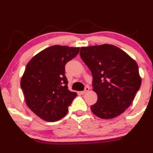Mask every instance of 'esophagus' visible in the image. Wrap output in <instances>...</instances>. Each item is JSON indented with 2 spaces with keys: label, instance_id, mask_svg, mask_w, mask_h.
Here are the masks:
<instances>
[{
  "label": "esophagus",
  "instance_id": "34e87169",
  "mask_svg": "<svg viewBox=\"0 0 153 153\" xmlns=\"http://www.w3.org/2000/svg\"><path fill=\"white\" fill-rule=\"evenodd\" d=\"M88 90H89V88H88V87H86V88H85V90H84V91H82V92H81V94H86V93L87 92H88Z\"/></svg>",
  "mask_w": 153,
  "mask_h": 153
}]
</instances>
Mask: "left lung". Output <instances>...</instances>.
Wrapping results in <instances>:
<instances>
[{"mask_svg": "<svg viewBox=\"0 0 153 153\" xmlns=\"http://www.w3.org/2000/svg\"><path fill=\"white\" fill-rule=\"evenodd\" d=\"M79 55L91 71L98 100L91 106L97 117L109 120L123 113L132 103L141 85L136 62L112 45L81 47Z\"/></svg>", "mask_w": 153, "mask_h": 153, "instance_id": "8db88e82", "label": "left lung"}]
</instances>
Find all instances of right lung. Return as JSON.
<instances>
[{
    "mask_svg": "<svg viewBox=\"0 0 153 153\" xmlns=\"http://www.w3.org/2000/svg\"><path fill=\"white\" fill-rule=\"evenodd\" d=\"M79 47L54 45L28 62L21 79L25 101L42 120L54 122L64 117L77 96L67 87L65 66L78 55Z\"/></svg>",
    "mask_w": 153,
    "mask_h": 153,
    "instance_id": "right-lung-1",
    "label": "right lung"
}]
</instances>
